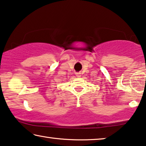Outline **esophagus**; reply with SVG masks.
I'll list each match as a JSON object with an SVG mask.
<instances>
[{
    "instance_id": "obj_1",
    "label": "esophagus",
    "mask_w": 146,
    "mask_h": 146,
    "mask_svg": "<svg viewBox=\"0 0 146 146\" xmlns=\"http://www.w3.org/2000/svg\"><path fill=\"white\" fill-rule=\"evenodd\" d=\"M76 76H77V77L80 78V76H81V73L80 72H76Z\"/></svg>"
}]
</instances>
